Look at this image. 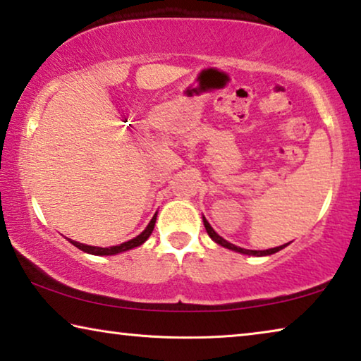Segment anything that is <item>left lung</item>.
I'll list each match as a JSON object with an SVG mask.
<instances>
[{
    "mask_svg": "<svg viewBox=\"0 0 361 361\" xmlns=\"http://www.w3.org/2000/svg\"><path fill=\"white\" fill-rule=\"evenodd\" d=\"M202 222H204V227H206V230H207L209 236H211V238L215 241V243H219L220 246H224V248H228V250H233V251H236V252H241V255H250V256H269V255H274V252H277V251L283 250L285 246L288 245V243H287V245L277 246V248H271V250H264V251H255V250L238 248V246H235V245H232V243H228L227 240H224L222 236H219L217 233H215V230L211 227V224H209L207 220L204 219V217H202Z\"/></svg>",
    "mask_w": 361,
    "mask_h": 361,
    "instance_id": "8db88e82",
    "label": "left lung"
}]
</instances>
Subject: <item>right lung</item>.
I'll return each instance as SVG.
<instances>
[{"instance_id":"1","label":"right lung","mask_w":361,"mask_h":361,"mask_svg":"<svg viewBox=\"0 0 361 361\" xmlns=\"http://www.w3.org/2000/svg\"><path fill=\"white\" fill-rule=\"evenodd\" d=\"M155 219H157V214L154 215L152 220H150L149 225L146 227V230L141 235H137L136 238L129 240V241H125V243L118 245V246H110V248H97V246H89V245H82V243H78V241H73L69 240L71 243L76 246V248H79L80 251L84 252H89V255H97V256H110V255H116V252H123V251H128V250H133L136 248V246H141L144 241H146L150 233H152L154 230V225H155Z\"/></svg>"}]
</instances>
